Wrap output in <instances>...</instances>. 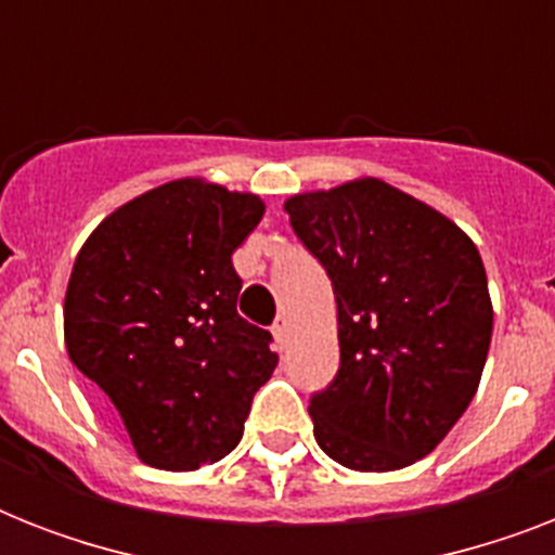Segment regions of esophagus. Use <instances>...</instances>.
Here are the masks:
<instances>
[{"label": "esophagus", "mask_w": 555, "mask_h": 555, "mask_svg": "<svg viewBox=\"0 0 555 555\" xmlns=\"http://www.w3.org/2000/svg\"><path fill=\"white\" fill-rule=\"evenodd\" d=\"M287 331H291V325H287L285 317H282V320H276V325H273V339H276L279 351L287 346Z\"/></svg>", "instance_id": "1"}]
</instances>
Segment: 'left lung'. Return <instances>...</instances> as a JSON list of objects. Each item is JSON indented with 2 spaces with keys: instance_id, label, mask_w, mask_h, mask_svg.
Instances as JSON below:
<instances>
[{
  "instance_id": "8db88e82",
  "label": "left lung",
  "mask_w": 555,
  "mask_h": 555,
  "mask_svg": "<svg viewBox=\"0 0 555 555\" xmlns=\"http://www.w3.org/2000/svg\"><path fill=\"white\" fill-rule=\"evenodd\" d=\"M328 270L339 371L311 397L313 438L354 473H395L438 447L478 391L492 339L481 253L409 192L354 178L285 201Z\"/></svg>"
}]
</instances>
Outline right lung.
<instances>
[{
	"instance_id": "add662e5",
	"label": "right lung",
	"mask_w": 555,
	"mask_h": 555,
	"mask_svg": "<svg viewBox=\"0 0 555 555\" xmlns=\"http://www.w3.org/2000/svg\"><path fill=\"white\" fill-rule=\"evenodd\" d=\"M261 216L253 192L178 178L108 212L74 259L65 348L146 466L192 473L230 455L276 369L268 331L235 311L233 253Z\"/></svg>"
}]
</instances>
